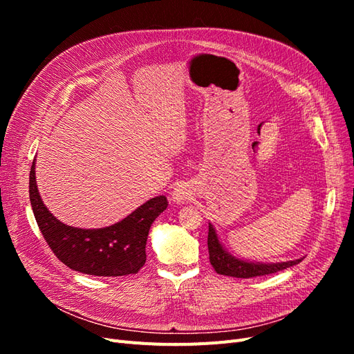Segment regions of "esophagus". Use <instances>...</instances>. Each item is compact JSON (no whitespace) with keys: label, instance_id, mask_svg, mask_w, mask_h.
Segmentation results:
<instances>
[{"label":"esophagus","instance_id":"1","mask_svg":"<svg viewBox=\"0 0 354 354\" xmlns=\"http://www.w3.org/2000/svg\"><path fill=\"white\" fill-rule=\"evenodd\" d=\"M190 196H192V192L187 185H178L173 190V201L176 203H185L190 199Z\"/></svg>","mask_w":354,"mask_h":354}]
</instances>
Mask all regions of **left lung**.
I'll list each match as a JSON object with an SVG mask.
<instances>
[{"mask_svg": "<svg viewBox=\"0 0 354 354\" xmlns=\"http://www.w3.org/2000/svg\"><path fill=\"white\" fill-rule=\"evenodd\" d=\"M208 252H209V263L214 267V270H216L218 274L232 276V277H243V279L276 273L279 270L288 269V267H292L303 260L299 259L294 261L273 263V264L248 263V261L239 260L236 257L230 255L227 251H224L217 238V233L212 227V224H209V230H208Z\"/></svg>", "mask_w": 354, "mask_h": 354, "instance_id": "obj_1", "label": "left lung"}]
</instances>
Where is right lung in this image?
<instances>
[{
  "label": "right lung",
  "mask_w": 354,
  "mask_h": 354,
  "mask_svg": "<svg viewBox=\"0 0 354 354\" xmlns=\"http://www.w3.org/2000/svg\"><path fill=\"white\" fill-rule=\"evenodd\" d=\"M29 199L42 236L57 259L72 270L104 277L134 274L142 269L149 229L168 205L165 196H156L109 227L66 226L42 203L35 181V160L29 174Z\"/></svg>",
  "instance_id": "obj_1"
}]
</instances>
